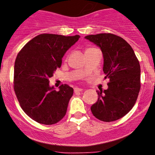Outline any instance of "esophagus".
Returning <instances> with one entry per match:
<instances>
[{
    "mask_svg": "<svg viewBox=\"0 0 155 155\" xmlns=\"http://www.w3.org/2000/svg\"><path fill=\"white\" fill-rule=\"evenodd\" d=\"M81 91H82V89L81 88H79V87L74 88V92H75V93H77V92H80Z\"/></svg>",
    "mask_w": 155,
    "mask_h": 155,
    "instance_id": "esophagus-1",
    "label": "esophagus"
}]
</instances>
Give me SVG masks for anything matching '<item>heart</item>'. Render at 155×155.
I'll return each mask as SVG.
<instances>
[{
    "label": "heart",
    "mask_w": 155,
    "mask_h": 155,
    "mask_svg": "<svg viewBox=\"0 0 155 155\" xmlns=\"http://www.w3.org/2000/svg\"><path fill=\"white\" fill-rule=\"evenodd\" d=\"M89 49H91V48H89ZM86 50H87V49H86Z\"/></svg>",
    "instance_id": "heart-1"
}]
</instances>
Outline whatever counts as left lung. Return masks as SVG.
<instances>
[{
  "mask_svg": "<svg viewBox=\"0 0 155 155\" xmlns=\"http://www.w3.org/2000/svg\"><path fill=\"white\" fill-rule=\"evenodd\" d=\"M100 47L104 56L107 90L97 91L98 99L91 106L92 114L104 122L123 117L136 104L140 88V68L130 45L118 35L100 33L84 37Z\"/></svg>",
  "mask_w": 155,
  "mask_h": 155,
  "instance_id": "1",
  "label": "left lung"
}]
</instances>
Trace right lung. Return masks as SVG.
<instances>
[{"mask_svg":"<svg viewBox=\"0 0 155 155\" xmlns=\"http://www.w3.org/2000/svg\"><path fill=\"white\" fill-rule=\"evenodd\" d=\"M79 38V35L40 34L17 54L14 89L21 108L35 122L53 124L65 117L74 89L62 84L56 91L49 85V79L61 66L64 54Z\"/></svg>","mask_w":155,"mask_h":155,"instance_id":"right-lung-1","label":"right lung"}]
</instances>
